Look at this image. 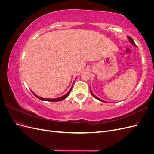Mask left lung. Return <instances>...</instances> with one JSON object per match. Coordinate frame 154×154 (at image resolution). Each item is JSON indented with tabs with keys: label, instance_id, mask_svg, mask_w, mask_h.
<instances>
[{
	"label": "left lung",
	"instance_id": "left-lung-1",
	"mask_svg": "<svg viewBox=\"0 0 154 154\" xmlns=\"http://www.w3.org/2000/svg\"><path fill=\"white\" fill-rule=\"evenodd\" d=\"M128 39L129 40V41L130 42H131L132 44H134V45H136V44H135L134 43V40H133V39L131 38V37H130L129 36H128ZM90 91H91V94L93 96H94V97H95V98L96 99H97V100H100V101H103V102H105V101H103V100H100V98H98V97H97L94 94H93V93H92V92L91 91V88H90Z\"/></svg>",
	"mask_w": 154,
	"mask_h": 154
}]
</instances>
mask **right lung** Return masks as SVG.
I'll use <instances>...</instances> for the list:
<instances>
[{
  "label": "right lung",
  "instance_id": "add662e5",
  "mask_svg": "<svg viewBox=\"0 0 154 154\" xmlns=\"http://www.w3.org/2000/svg\"><path fill=\"white\" fill-rule=\"evenodd\" d=\"M72 87H71V89H70V90L69 91V92L67 93L66 94H65L64 96H62V97H58V98H54V99H46V98H43V97H39V96H36L35 94H34L33 92H32V93H33V94L37 97V98H38V99L40 100L47 101H60L63 100L64 99L66 98V97L69 95L70 92H71V90H72Z\"/></svg>",
  "mask_w": 154,
  "mask_h": 154
}]
</instances>
